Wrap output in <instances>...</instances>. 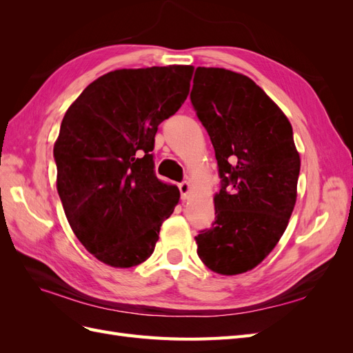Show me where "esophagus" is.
Returning <instances> with one entry per match:
<instances>
[{
	"label": "esophagus",
	"mask_w": 353,
	"mask_h": 353,
	"mask_svg": "<svg viewBox=\"0 0 353 353\" xmlns=\"http://www.w3.org/2000/svg\"><path fill=\"white\" fill-rule=\"evenodd\" d=\"M178 187H179V191H181V197L188 199V196L191 193V184L187 183V181H184V183H181Z\"/></svg>",
	"instance_id": "1"
}]
</instances>
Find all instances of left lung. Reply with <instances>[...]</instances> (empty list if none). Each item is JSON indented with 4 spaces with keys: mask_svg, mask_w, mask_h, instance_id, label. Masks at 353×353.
<instances>
[{
    "mask_svg": "<svg viewBox=\"0 0 353 353\" xmlns=\"http://www.w3.org/2000/svg\"><path fill=\"white\" fill-rule=\"evenodd\" d=\"M190 99L222 178L197 254L216 274L248 272L274 250L296 205L301 156L292 123L259 85L222 68H197Z\"/></svg>",
    "mask_w": 353,
    "mask_h": 353,
    "instance_id": "8db88e82",
    "label": "left lung"
}]
</instances>
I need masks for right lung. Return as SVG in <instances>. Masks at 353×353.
Returning <instances> with one entry per match:
<instances>
[{
    "label": "right lung",
    "mask_w": 353,
    "mask_h": 353,
    "mask_svg": "<svg viewBox=\"0 0 353 353\" xmlns=\"http://www.w3.org/2000/svg\"><path fill=\"white\" fill-rule=\"evenodd\" d=\"M193 66L117 69L68 109L54 143L57 191L74 236L94 258L131 268L154 252L179 190L154 174L157 126L185 101Z\"/></svg>",
    "instance_id": "obj_1"
}]
</instances>
